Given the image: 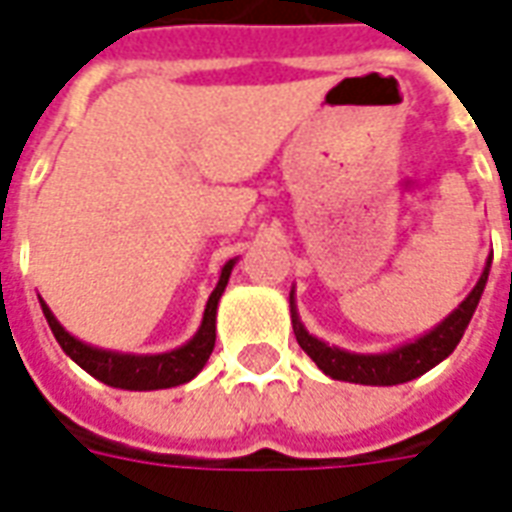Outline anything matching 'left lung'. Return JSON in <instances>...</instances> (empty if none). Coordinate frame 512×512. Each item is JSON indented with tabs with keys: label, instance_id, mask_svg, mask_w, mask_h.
Returning <instances> with one entry per match:
<instances>
[{
	"label": "left lung",
	"instance_id": "8db88e82",
	"mask_svg": "<svg viewBox=\"0 0 512 512\" xmlns=\"http://www.w3.org/2000/svg\"><path fill=\"white\" fill-rule=\"evenodd\" d=\"M488 270H491V256L486 261V270L480 275V281L472 292L466 294V300L455 308L447 319L436 324L434 330H428L420 335L417 341L404 343L393 352L382 354H357L330 346V343L319 341L316 335H311L302 327L297 308H294V292L289 294L292 302V324L297 343L302 346V352L311 357L313 363L322 368L324 374L341 379V382H354V384H376V387H390V384H404L412 382L417 376H423L425 371H431L434 365L445 360L447 354H453L458 341L464 338V330L472 322V313H475L480 294L486 289Z\"/></svg>",
	"mask_w": 512,
	"mask_h": 512
}]
</instances>
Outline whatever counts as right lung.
I'll use <instances>...</instances> for the list:
<instances>
[{
	"label": "right lung",
	"mask_w": 512,
	"mask_h": 512,
	"mask_svg": "<svg viewBox=\"0 0 512 512\" xmlns=\"http://www.w3.org/2000/svg\"><path fill=\"white\" fill-rule=\"evenodd\" d=\"M231 270H234V259L226 261L223 270H220L218 286H215V292L207 300L199 333L193 335L185 346L163 354H122L89 346V343L78 341L76 335L67 333L43 300H40V308H43V316H46L51 333H54L57 343L62 346V352L73 363L81 365L89 376H95V379H100L108 387H119V390H166V387L190 382L204 368V363L210 360L212 349H215L218 300L223 289H226V283H229Z\"/></svg>",
	"instance_id": "1"
}]
</instances>
